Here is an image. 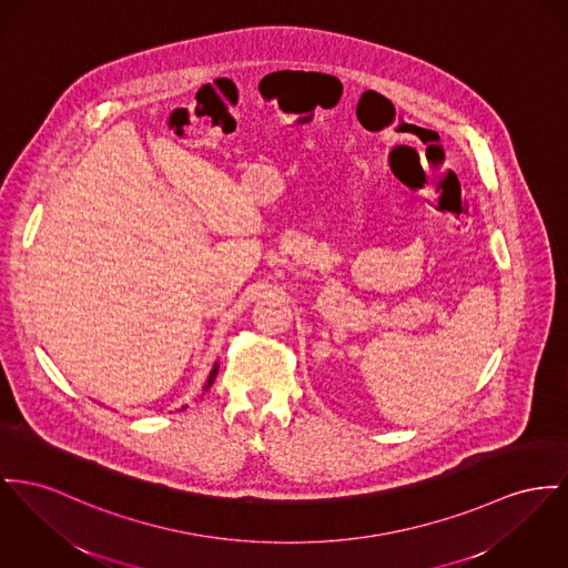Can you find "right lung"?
I'll return each instance as SVG.
<instances>
[{"mask_svg": "<svg viewBox=\"0 0 568 568\" xmlns=\"http://www.w3.org/2000/svg\"><path fill=\"white\" fill-rule=\"evenodd\" d=\"M217 373H220V362H215V364H213V368H211V373H209V378H206V383H204L202 392H206V389L213 385V381L217 377ZM181 409H187V405H183Z\"/></svg>", "mask_w": 568, "mask_h": 568, "instance_id": "1", "label": "right lung"}]
</instances>
